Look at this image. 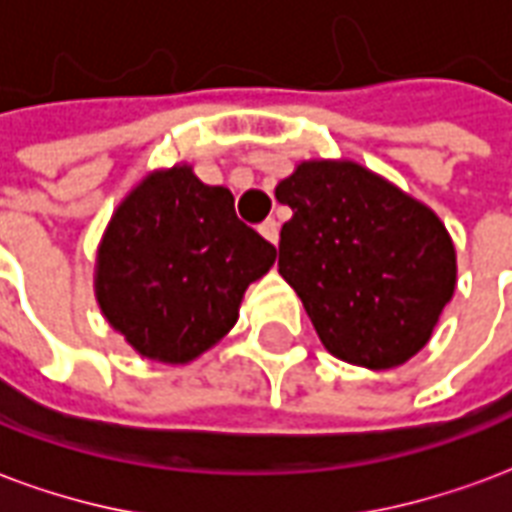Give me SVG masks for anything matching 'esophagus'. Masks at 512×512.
<instances>
[{"label": "esophagus", "mask_w": 512, "mask_h": 512, "mask_svg": "<svg viewBox=\"0 0 512 512\" xmlns=\"http://www.w3.org/2000/svg\"><path fill=\"white\" fill-rule=\"evenodd\" d=\"M259 231H261V237H264V240L267 242H272V245H275V242H278V223H275V220L272 218H267L264 220V223H261L259 226Z\"/></svg>", "instance_id": "esophagus-1"}]
</instances>
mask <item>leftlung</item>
<instances>
[{
    "instance_id": "8db88e82",
    "label": "left lung",
    "mask_w": 512,
    "mask_h": 512,
    "mask_svg": "<svg viewBox=\"0 0 512 512\" xmlns=\"http://www.w3.org/2000/svg\"><path fill=\"white\" fill-rule=\"evenodd\" d=\"M275 199L294 212L281 229L278 272L327 352L374 371L420 352L455 289L442 220L349 160L300 163Z\"/></svg>"
}]
</instances>
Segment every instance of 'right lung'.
Masks as SVG:
<instances>
[{"mask_svg":"<svg viewBox=\"0 0 512 512\" xmlns=\"http://www.w3.org/2000/svg\"><path fill=\"white\" fill-rule=\"evenodd\" d=\"M275 256V245L237 218L229 188L174 166L119 204L100 245L95 289L111 327L136 352L188 363L234 327L248 283Z\"/></svg>","mask_w":512,"mask_h":512,"instance_id":"1","label":"right lung"}]
</instances>
